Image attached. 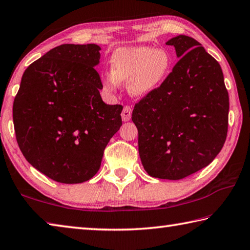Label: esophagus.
<instances>
[{
    "mask_svg": "<svg viewBox=\"0 0 250 250\" xmlns=\"http://www.w3.org/2000/svg\"><path fill=\"white\" fill-rule=\"evenodd\" d=\"M132 118V107L125 106L122 111V120L124 122H128Z\"/></svg>",
    "mask_w": 250,
    "mask_h": 250,
    "instance_id": "obj_1",
    "label": "esophagus"
}]
</instances>
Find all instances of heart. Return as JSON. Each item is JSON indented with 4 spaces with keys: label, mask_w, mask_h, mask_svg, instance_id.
<instances>
[{
    "label": "heart",
    "mask_w": 250,
    "mask_h": 250,
    "mask_svg": "<svg viewBox=\"0 0 250 250\" xmlns=\"http://www.w3.org/2000/svg\"><path fill=\"white\" fill-rule=\"evenodd\" d=\"M171 57L164 49L146 46L123 47L113 52L111 74L103 80V89L113 93L121 82L127 81L133 96L149 95L163 84L171 70Z\"/></svg>",
    "instance_id": "obj_1"
}]
</instances>
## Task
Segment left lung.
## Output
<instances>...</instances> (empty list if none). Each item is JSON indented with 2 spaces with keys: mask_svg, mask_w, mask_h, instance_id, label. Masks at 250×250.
Returning a JSON list of instances; mask_svg holds the SVG:
<instances>
[{
  "mask_svg": "<svg viewBox=\"0 0 250 250\" xmlns=\"http://www.w3.org/2000/svg\"><path fill=\"white\" fill-rule=\"evenodd\" d=\"M179 59L163 84L135 105L138 151L149 176L180 180L212 163L229 127V92L220 63L194 38L166 42Z\"/></svg>",
  "mask_w": 250,
  "mask_h": 250,
  "instance_id": "left-lung-1",
  "label": "left lung"
}]
</instances>
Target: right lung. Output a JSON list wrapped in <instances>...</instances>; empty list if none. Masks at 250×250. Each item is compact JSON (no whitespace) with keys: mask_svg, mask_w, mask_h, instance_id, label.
I'll use <instances>...</instances> for the list:
<instances>
[{"mask_svg":"<svg viewBox=\"0 0 250 250\" xmlns=\"http://www.w3.org/2000/svg\"><path fill=\"white\" fill-rule=\"evenodd\" d=\"M100 50L95 43L60 45L21 77L13 104L16 141L26 160L57 182L90 180L122 126V105L101 98Z\"/></svg>","mask_w":250,"mask_h":250,"instance_id":"right-lung-1","label":"right lung"}]
</instances>
